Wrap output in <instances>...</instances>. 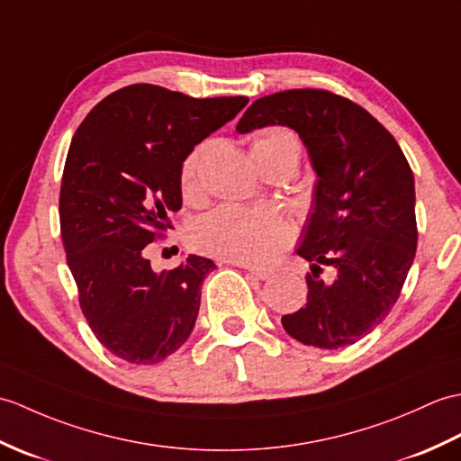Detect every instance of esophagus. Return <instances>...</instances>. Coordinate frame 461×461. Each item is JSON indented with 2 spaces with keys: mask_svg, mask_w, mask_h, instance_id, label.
Segmentation results:
<instances>
[{
  "mask_svg": "<svg viewBox=\"0 0 461 461\" xmlns=\"http://www.w3.org/2000/svg\"><path fill=\"white\" fill-rule=\"evenodd\" d=\"M244 268H247V272L254 276L257 280H268L272 276V270H266V268H252V266H244Z\"/></svg>",
  "mask_w": 461,
  "mask_h": 461,
  "instance_id": "34e87169",
  "label": "esophagus"
}]
</instances>
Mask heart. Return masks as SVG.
<instances>
[{
	"label": "heart",
	"instance_id": "heart-1",
	"mask_svg": "<svg viewBox=\"0 0 461 461\" xmlns=\"http://www.w3.org/2000/svg\"><path fill=\"white\" fill-rule=\"evenodd\" d=\"M203 149H195L183 163L181 187L185 195H195L199 185V161ZM252 156L258 167L264 161L300 159V144L292 131L266 130L252 141ZM292 224L280 212L252 211L242 207L214 209L193 229L197 249L222 260L240 264H264L292 240Z\"/></svg>",
	"mask_w": 461,
	"mask_h": 461
}]
</instances>
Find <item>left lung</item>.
Here are the masks:
<instances>
[{
  "label": "left lung",
  "mask_w": 461,
  "mask_h": 461,
  "mask_svg": "<svg viewBox=\"0 0 461 461\" xmlns=\"http://www.w3.org/2000/svg\"><path fill=\"white\" fill-rule=\"evenodd\" d=\"M288 126L317 176L295 254L310 262L308 303L282 317L288 335L341 349L369 335L393 310L416 254L414 176L381 122L333 92L298 88L258 98L239 134ZM331 265V283L319 278Z\"/></svg>",
  "instance_id": "obj_1"
}]
</instances>
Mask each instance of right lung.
I'll return each instance as SVG.
<instances>
[{
  "instance_id": "obj_1",
  "label": "right lung",
  "mask_w": 461,
  "mask_h": 461,
  "mask_svg": "<svg viewBox=\"0 0 461 461\" xmlns=\"http://www.w3.org/2000/svg\"><path fill=\"white\" fill-rule=\"evenodd\" d=\"M247 104L131 85L98 102L70 141L59 199L67 262L92 333L120 359L158 365L195 327L217 266L189 254L156 272L146 247L181 209L183 161Z\"/></svg>"
}]
</instances>
